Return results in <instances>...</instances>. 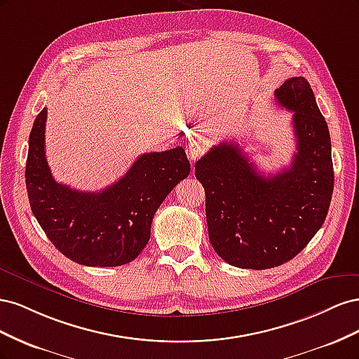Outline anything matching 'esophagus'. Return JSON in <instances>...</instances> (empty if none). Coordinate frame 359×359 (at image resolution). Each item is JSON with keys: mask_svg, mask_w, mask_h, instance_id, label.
Segmentation results:
<instances>
[{"mask_svg": "<svg viewBox=\"0 0 359 359\" xmlns=\"http://www.w3.org/2000/svg\"><path fill=\"white\" fill-rule=\"evenodd\" d=\"M206 145L202 142V140H191V142L187 145L186 153L189 160H196L199 156H202L205 153Z\"/></svg>", "mask_w": 359, "mask_h": 359, "instance_id": "34e87169", "label": "esophagus"}]
</instances>
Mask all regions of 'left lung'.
Returning a JSON list of instances; mask_svg holds the SVG:
<instances>
[{"label":"left lung","mask_w":359,"mask_h":359,"mask_svg":"<svg viewBox=\"0 0 359 359\" xmlns=\"http://www.w3.org/2000/svg\"><path fill=\"white\" fill-rule=\"evenodd\" d=\"M276 102L293 112L292 165L264 177L235 142H220L196 161L205 189L210 241L229 265L268 269L295 257L320 229L334 189L331 137L310 83L290 78Z\"/></svg>","instance_id":"8db88e82"}]
</instances>
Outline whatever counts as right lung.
Segmentation results:
<instances>
[{
  "label": "right lung",
  "mask_w": 359,
  "mask_h": 359,
  "mask_svg": "<svg viewBox=\"0 0 359 359\" xmlns=\"http://www.w3.org/2000/svg\"><path fill=\"white\" fill-rule=\"evenodd\" d=\"M45 107L31 128L25 184L31 211L50 243L85 266L132 262L149 241L161 202L189 177L182 147L142 154L112 186L97 193L73 190L53 180L45 153Z\"/></svg>",
  "instance_id": "obj_1"
}]
</instances>
